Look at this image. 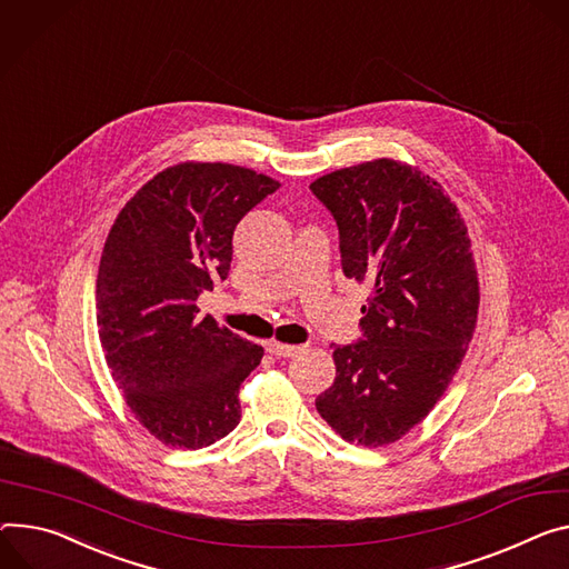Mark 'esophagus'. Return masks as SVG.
<instances>
[{"label":"esophagus","mask_w":569,"mask_h":569,"mask_svg":"<svg viewBox=\"0 0 569 569\" xmlns=\"http://www.w3.org/2000/svg\"><path fill=\"white\" fill-rule=\"evenodd\" d=\"M299 349H301V347H297V345H283V342H277V340L268 342V351H270L272 356H277V358H290V356H295Z\"/></svg>","instance_id":"esophagus-1"}]
</instances>
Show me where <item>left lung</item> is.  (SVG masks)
I'll list each match as a JSON object with an SVG mask.
<instances>
[{"label":"left lung","instance_id":"8db88e82","mask_svg":"<svg viewBox=\"0 0 569 569\" xmlns=\"http://www.w3.org/2000/svg\"><path fill=\"white\" fill-rule=\"evenodd\" d=\"M311 190L338 224L345 277L372 286L363 338L333 345L336 381L316 406L345 440L381 447L429 416L472 340L468 227L429 174L390 159L331 172Z\"/></svg>","mask_w":569,"mask_h":569}]
</instances>
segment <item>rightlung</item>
Wrapping results in <instances>:
<instances>
[{
	"instance_id": "1",
	"label": "right lung",
	"mask_w": 569,
	"mask_h": 569,
	"mask_svg": "<svg viewBox=\"0 0 569 569\" xmlns=\"http://www.w3.org/2000/svg\"><path fill=\"white\" fill-rule=\"evenodd\" d=\"M279 181L229 163H181L120 211L97 274V327L109 370L138 422L168 447L201 449L240 422V383L263 347L197 299L229 277L238 222Z\"/></svg>"
}]
</instances>
